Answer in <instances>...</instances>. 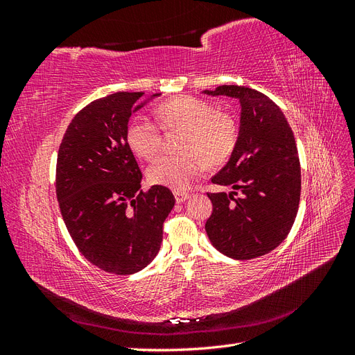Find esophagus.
Instances as JSON below:
<instances>
[{
    "instance_id": "34e87169",
    "label": "esophagus",
    "mask_w": 355,
    "mask_h": 355,
    "mask_svg": "<svg viewBox=\"0 0 355 355\" xmlns=\"http://www.w3.org/2000/svg\"><path fill=\"white\" fill-rule=\"evenodd\" d=\"M175 198H176V202H184L185 200L189 198V192H184V191H175Z\"/></svg>"
}]
</instances>
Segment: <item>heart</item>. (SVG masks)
Wrapping results in <instances>:
<instances>
[{"label":"heart","instance_id":"b5f03b06","mask_svg":"<svg viewBox=\"0 0 355 355\" xmlns=\"http://www.w3.org/2000/svg\"><path fill=\"white\" fill-rule=\"evenodd\" d=\"M159 124L164 128H184L180 155H163L148 168L151 184L175 191L189 188L202 171L223 164L239 141V124L227 112L216 110L211 102L196 96H176L159 103ZM127 141L133 151L145 159L157 155L161 146L159 125L145 116H137L128 125Z\"/></svg>","mask_w":355,"mask_h":355}]
</instances>
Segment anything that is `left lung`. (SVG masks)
<instances>
[{"label":"left lung","mask_w":355,"mask_h":355,"mask_svg":"<svg viewBox=\"0 0 355 355\" xmlns=\"http://www.w3.org/2000/svg\"><path fill=\"white\" fill-rule=\"evenodd\" d=\"M202 93L228 96L241 105L237 146L211 178L213 184L232 191L207 194L213 204L206 222L209 240L232 259L263 256L284 241L299 209L300 164L293 132L282 110L261 92L219 85Z\"/></svg>","instance_id":"1"}]
</instances>
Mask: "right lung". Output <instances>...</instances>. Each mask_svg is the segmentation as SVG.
Wrapping results in <instances>:
<instances>
[{"instance_id": "add662e5", "label": "right lung", "mask_w": 355, "mask_h": 355, "mask_svg": "<svg viewBox=\"0 0 355 355\" xmlns=\"http://www.w3.org/2000/svg\"><path fill=\"white\" fill-rule=\"evenodd\" d=\"M144 92H118L89 103L67 128L56 166L62 218L81 254L102 271L128 275L153 262L175 197L141 189L142 173L127 142Z\"/></svg>"}]
</instances>
